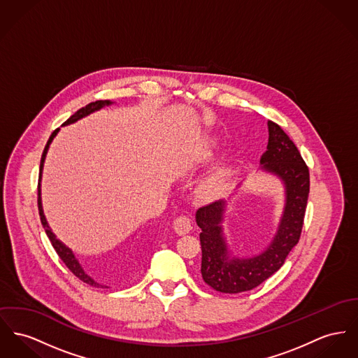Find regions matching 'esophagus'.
Listing matches in <instances>:
<instances>
[{
    "label": "esophagus",
    "instance_id": "34e87169",
    "mask_svg": "<svg viewBox=\"0 0 358 358\" xmlns=\"http://www.w3.org/2000/svg\"><path fill=\"white\" fill-rule=\"evenodd\" d=\"M191 220L186 215H179L173 220V229L178 235H186L191 231Z\"/></svg>",
    "mask_w": 358,
    "mask_h": 358
}]
</instances>
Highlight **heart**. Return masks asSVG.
I'll use <instances>...</instances> for the list:
<instances>
[{"instance_id":"b5f03b06","label":"heart","mask_w":358,"mask_h":358,"mask_svg":"<svg viewBox=\"0 0 358 358\" xmlns=\"http://www.w3.org/2000/svg\"><path fill=\"white\" fill-rule=\"evenodd\" d=\"M225 180H227V173H225V169L222 168H218L213 171L209 176H206L202 183H201V192L205 194V195H213L215 192L221 190L225 185Z\"/></svg>"}]
</instances>
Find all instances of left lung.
<instances>
[{
  "instance_id": "left-lung-1",
  "label": "left lung",
  "mask_w": 358,
  "mask_h": 358,
  "mask_svg": "<svg viewBox=\"0 0 358 358\" xmlns=\"http://www.w3.org/2000/svg\"><path fill=\"white\" fill-rule=\"evenodd\" d=\"M268 143L261 157L263 169L280 176L285 185L286 202L278 231L262 254L238 259L229 258L222 236L224 202L215 201L196 210L202 248L203 281L221 293H240L261 285L281 268L299 243L310 194V169L297 146L273 120H268Z\"/></svg>"
}]
</instances>
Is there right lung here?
Here are the masks:
<instances>
[{"mask_svg": "<svg viewBox=\"0 0 358 358\" xmlns=\"http://www.w3.org/2000/svg\"><path fill=\"white\" fill-rule=\"evenodd\" d=\"M108 104H111V101H110V100H96V101H92V103L87 104L85 107L80 108L77 113H74L72 117H71L69 120H66L64 124H69V123H73V122H76V120H81V118L87 117L88 114L94 113V111L99 110V108H101V107H104V106H108ZM57 131H58V129H55V130L52 131V134L50 136L48 143H46V146H45V150H43L42 159H41V168H39V183H38V209H39V215H41V222H42V225H43V228H45V231H46V235H48V238H50V241H51V244H52V247H54L55 252L58 254V257L61 258V261L66 264V267L72 271L73 274H74L78 280H81L83 282H85V284H88V285L97 286V287H99V286H101V287H103V285H100L99 282H96L95 280H94L92 277H90V275L84 271V268L81 267V264H80L78 261L76 259V257L73 255L72 251H71L68 247H65V245H64L58 238L54 236V234L51 232V229H50V227H48V221H46V218H45V215H43L42 202H41V178H42V169H43V163H45V159H46L48 145L51 143L52 138L55 137Z\"/></svg>", "mask_w": 358, "mask_h": 358, "instance_id": "add662e5", "label": "right lung"}]
</instances>
